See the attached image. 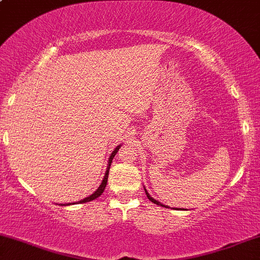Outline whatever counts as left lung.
<instances>
[{
    "mask_svg": "<svg viewBox=\"0 0 260 260\" xmlns=\"http://www.w3.org/2000/svg\"><path fill=\"white\" fill-rule=\"evenodd\" d=\"M144 190H145V194H147V197H148V199H149V201H151V202H153V203H155V204H157V205H161V207H165V208H169V207H168V205H164V204H161V203H160V202L155 201V199H154V198H151V197H150V194H149V193H148V190H147V189H145V188H144Z\"/></svg>",
    "mask_w": 260,
    "mask_h": 260,
    "instance_id": "8db88e82",
    "label": "left lung"
}]
</instances>
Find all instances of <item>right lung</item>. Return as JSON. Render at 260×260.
Segmentation results:
<instances>
[{
  "instance_id": "1",
  "label": "right lung",
  "mask_w": 260,
  "mask_h": 260,
  "mask_svg": "<svg viewBox=\"0 0 260 260\" xmlns=\"http://www.w3.org/2000/svg\"><path fill=\"white\" fill-rule=\"evenodd\" d=\"M120 148H121V145H117V147L115 148V150H113L112 153H111V155H110V157H109V162H107V169H106L105 176H104V178H103V182H101V184H100V186H99V188H98V189L95 190V192L92 193V194H90V196H89V197H86V198H84V199H82V201H79L78 203H86V202H91V201H94V199H96L98 197H100L101 194H103L104 189H105V187H106V183H107V177H109V171H110V166H111L112 159H113V157H115L116 153H117V151L120 150ZM73 204H76V203H73ZM59 205H63V204H59ZM68 205H71V204H68Z\"/></svg>"
}]
</instances>
